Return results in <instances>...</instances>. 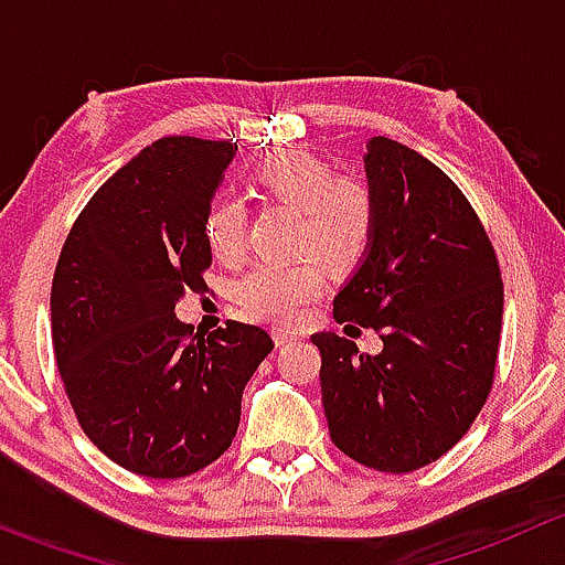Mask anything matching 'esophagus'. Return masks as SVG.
Returning a JSON list of instances; mask_svg holds the SVG:
<instances>
[{
    "label": "esophagus",
    "instance_id": "esophagus-1",
    "mask_svg": "<svg viewBox=\"0 0 565 565\" xmlns=\"http://www.w3.org/2000/svg\"><path fill=\"white\" fill-rule=\"evenodd\" d=\"M298 330H289V328H273V341H276L278 347L281 344H287V341H292V339H298Z\"/></svg>",
    "mask_w": 565,
    "mask_h": 565
}]
</instances>
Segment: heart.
Returning a JSON list of instances; mask_svg holds the SVG:
<instances>
[{
	"instance_id": "1",
	"label": "heart",
	"mask_w": 565,
	"mask_h": 565,
	"mask_svg": "<svg viewBox=\"0 0 565 565\" xmlns=\"http://www.w3.org/2000/svg\"><path fill=\"white\" fill-rule=\"evenodd\" d=\"M262 193L300 207L295 262H265L237 281V303L250 317L289 324L324 287L328 270L350 273L363 262L377 230V202L366 182L333 177V167L311 150H281L256 167ZM204 237L213 256L235 265L246 250V210L237 199H218L204 218ZM326 262L322 263L321 259Z\"/></svg>"
}]
</instances>
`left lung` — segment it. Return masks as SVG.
Segmentation results:
<instances>
[{
	"label": "left lung",
	"mask_w": 565,
	"mask_h": 565,
	"mask_svg": "<svg viewBox=\"0 0 565 565\" xmlns=\"http://www.w3.org/2000/svg\"><path fill=\"white\" fill-rule=\"evenodd\" d=\"M366 150L377 230L333 317L377 330L383 350L369 355L335 333L311 341L335 448L380 472H413L457 446L492 391L503 281L451 177L385 136Z\"/></svg>",
	"instance_id": "1"
}]
</instances>
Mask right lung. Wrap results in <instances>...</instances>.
I'll return each instance as SVG.
<instances>
[{
	"label": "right lung",
	"mask_w": 565,
	"mask_h": 565,
	"mask_svg": "<svg viewBox=\"0 0 565 565\" xmlns=\"http://www.w3.org/2000/svg\"><path fill=\"white\" fill-rule=\"evenodd\" d=\"M232 141L167 136L95 191L62 246L51 339L84 435L130 472L182 478L213 465L241 424L243 388L273 339L256 324L193 335L177 300L213 262L204 218Z\"/></svg>",
	"instance_id": "add662e5"
}]
</instances>
